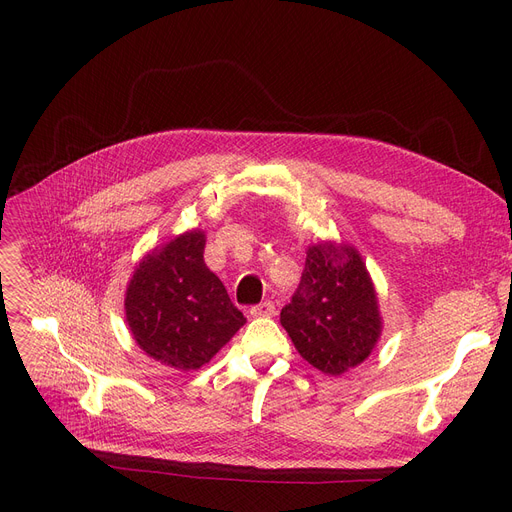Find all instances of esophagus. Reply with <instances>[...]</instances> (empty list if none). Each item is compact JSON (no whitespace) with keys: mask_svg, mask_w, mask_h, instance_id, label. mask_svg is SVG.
I'll use <instances>...</instances> for the list:
<instances>
[{"mask_svg":"<svg viewBox=\"0 0 512 512\" xmlns=\"http://www.w3.org/2000/svg\"><path fill=\"white\" fill-rule=\"evenodd\" d=\"M251 315L253 317H274L276 315V305L272 301L259 303L255 307H251Z\"/></svg>","mask_w":512,"mask_h":512,"instance_id":"obj_1","label":"esophagus"}]
</instances>
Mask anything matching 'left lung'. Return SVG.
I'll return each mask as SVG.
<instances>
[{"mask_svg":"<svg viewBox=\"0 0 512 512\" xmlns=\"http://www.w3.org/2000/svg\"><path fill=\"white\" fill-rule=\"evenodd\" d=\"M280 324L301 357L328 375L361 365L378 344L382 317L361 255L348 245L317 242Z\"/></svg>","mask_w":512,"mask_h":512,"instance_id":"left-lung-1","label":"left lung"}]
</instances>
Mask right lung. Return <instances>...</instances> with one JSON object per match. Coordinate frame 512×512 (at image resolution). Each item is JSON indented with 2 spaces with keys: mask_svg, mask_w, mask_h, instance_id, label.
I'll return each instance as SVG.
<instances>
[{
  "mask_svg": "<svg viewBox=\"0 0 512 512\" xmlns=\"http://www.w3.org/2000/svg\"><path fill=\"white\" fill-rule=\"evenodd\" d=\"M205 234L188 230L145 255L126 288V321L143 351L178 371L199 369L245 326L203 261Z\"/></svg>",
  "mask_w": 512,
  "mask_h": 512,
  "instance_id": "obj_1",
  "label": "right lung"
}]
</instances>
